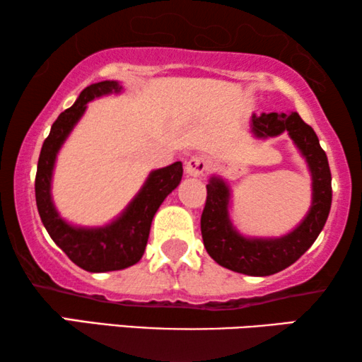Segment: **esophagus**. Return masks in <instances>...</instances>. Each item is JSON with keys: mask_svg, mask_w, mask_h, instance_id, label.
<instances>
[{"mask_svg": "<svg viewBox=\"0 0 362 362\" xmlns=\"http://www.w3.org/2000/svg\"><path fill=\"white\" fill-rule=\"evenodd\" d=\"M207 168H209V161H207V158L196 155V156H192L191 160L186 161L185 170L189 176L197 177V176L204 175V173L207 171Z\"/></svg>", "mask_w": 362, "mask_h": 362, "instance_id": "1", "label": "esophagus"}]
</instances>
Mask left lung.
Wrapping results in <instances>:
<instances>
[{
    "mask_svg": "<svg viewBox=\"0 0 362 362\" xmlns=\"http://www.w3.org/2000/svg\"><path fill=\"white\" fill-rule=\"evenodd\" d=\"M252 130L257 136H276L288 132L291 140L308 161L313 177V204L305 221L288 235L280 239H245L230 224L229 187L212 177L206 185L207 197L201 216V234L212 259L226 269L239 274L267 276L295 264L313 245L323 230L331 209V171L328 158L313 128L298 113H262L252 117Z\"/></svg>",
    "mask_w": 362,
    "mask_h": 362,
    "instance_id": "left-lung-1",
    "label": "left lung"
}]
</instances>
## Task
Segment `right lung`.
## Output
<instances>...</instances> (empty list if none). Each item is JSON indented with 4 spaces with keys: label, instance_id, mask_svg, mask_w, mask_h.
<instances>
[{
    "label": "right lung",
    "instance_id": "1",
    "mask_svg": "<svg viewBox=\"0 0 362 362\" xmlns=\"http://www.w3.org/2000/svg\"><path fill=\"white\" fill-rule=\"evenodd\" d=\"M120 88L115 81H103L83 88L77 102L64 110L52 123L51 133L42 143L34 181L39 216L51 239L74 264L95 274L127 269L141 259L153 216L166 196L180 185L182 176L181 161L153 171L127 211L115 222L102 229H76L59 217L51 199L52 168L59 148L86 112L87 102L105 93L120 92Z\"/></svg>",
    "mask_w": 362,
    "mask_h": 362
}]
</instances>
